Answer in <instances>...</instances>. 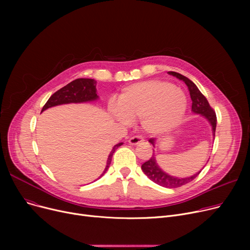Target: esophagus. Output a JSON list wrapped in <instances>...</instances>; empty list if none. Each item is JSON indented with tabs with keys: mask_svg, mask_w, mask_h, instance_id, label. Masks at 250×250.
I'll list each match as a JSON object with an SVG mask.
<instances>
[{
	"mask_svg": "<svg viewBox=\"0 0 250 250\" xmlns=\"http://www.w3.org/2000/svg\"><path fill=\"white\" fill-rule=\"evenodd\" d=\"M144 143V139L142 137H139V136H135V137H132L129 140H128V144L129 145H139V144H142Z\"/></svg>",
	"mask_w": 250,
	"mask_h": 250,
	"instance_id": "esophagus-1",
	"label": "esophagus"
}]
</instances>
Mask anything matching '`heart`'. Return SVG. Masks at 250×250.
<instances>
[{"mask_svg":"<svg viewBox=\"0 0 250 250\" xmlns=\"http://www.w3.org/2000/svg\"><path fill=\"white\" fill-rule=\"evenodd\" d=\"M187 106L182 90L164 81L150 80L125 87L118 105H109V112L123 124L141 120L146 133L162 135L181 122Z\"/></svg>","mask_w":250,"mask_h":250,"instance_id":"heart-1","label":"heart"}]
</instances>
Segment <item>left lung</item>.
Returning a JSON list of instances; mask_svg holds the SVG:
<instances>
[{
  "label": "left lung",
  "instance_id": "1",
  "mask_svg": "<svg viewBox=\"0 0 250 250\" xmlns=\"http://www.w3.org/2000/svg\"><path fill=\"white\" fill-rule=\"evenodd\" d=\"M168 74L176 77L177 79H179V80L186 83V85L188 86V91H189L190 98L192 100L191 111L195 114H201L202 116H204L206 118V120L209 123V125H211V126H212L213 136L215 138L217 116H216V112L214 111V109L209 106L207 98L202 94V92L199 90V88L196 87V85L192 81H190L188 78L185 77L179 73H176V72H168ZM149 142L152 144L153 147H155L156 143H155L154 139H150ZM153 152H154V150H153ZM142 170H143V172L145 173L153 182L157 183L158 186H161V187L167 188H180L182 186H185V185H187V183L192 181L202 171V170H200V171L194 173L193 175L188 176V177H183V178L169 175L168 173L163 171V170L159 167L158 163H157V161H156L155 153H153L152 157L148 161H146L142 165Z\"/></svg>",
  "mask_w": 250,
  "mask_h": 250
}]
</instances>
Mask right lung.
Returning <instances> with one entry per match:
<instances>
[{"instance_id":"add662e5","label":"right lung","mask_w":250,"mask_h":250,"mask_svg":"<svg viewBox=\"0 0 250 250\" xmlns=\"http://www.w3.org/2000/svg\"><path fill=\"white\" fill-rule=\"evenodd\" d=\"M96 83L97 82L94 80V79H84V78L76 79V80L72 81L68 85H65L64 87L58 90L56 93L52 94L47 100V102L44 104L42 112L49 107L57 106V105L68 104V103H83V102L97 100L98 95L96 93ZM122 145L123 143H118L112 148L107 158L106 166H105V169L103 173L101 174V176L104 175V173L106 172L107 169L109 168L113 153L118 147Z\"/></svg>"}]
</instances>
